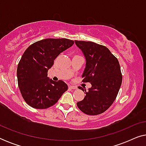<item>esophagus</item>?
Segmentation results:
<instances>
[{
    "label": "esophagus",
    "instance_id": "1",
    "mask_svg": "<svg viewBox=\"0 0 146 146\" xmlns=\"http://www.w3.org/2000/svg\"><path fill=\"white\" fill-rule=\"evenodd\" d=\"M69 88L70 89H76L77 88V86H73V85H69Z\"/></svg>",
    "mask_w": 146,
    "mask_h": 146
}]
</instances>
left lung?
<instances>
[{
	"mask_svg": "<svg viewBox=\"0 0 146 146\" xmlns=\"http://www.w3.org/2000/svg\"><path fill=\"white\" fill-rule=\"evenodd\" d=\"M75 44L86 58L82 82L92 85L87 92L79 88L86 96L77 106L86 114H100L111 106L120 88L122 76L119 62L104 46L86 41L75 40Z\"/></svg>",
	"mask_w": 146,
	"mask_h": 146,
	"instance_id": "1",
	"label": "left lung"
}]
</instances>
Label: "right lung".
Instances as JSON below:
<instances>
[{
    "instance_id": "add662e5",
    "label": "right lung",
    "mask_w": 146,
    "mask_h": 146,
    "mask_svg": "<svg viewBox=\"0 0 146 146\" xmlns=\"http://www.w3.org/2000/svg\"><path fill=\"white\" fill-rule=\"evenodd\" d=\"M74 43L67 38L43 39L31 44L24 52L17 67L18 84L30 106L48 108L67 90L64 82H55L48 77V70L54 64V60Z\"/></svg>"
}]
</instances>
